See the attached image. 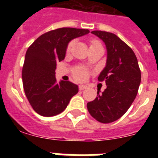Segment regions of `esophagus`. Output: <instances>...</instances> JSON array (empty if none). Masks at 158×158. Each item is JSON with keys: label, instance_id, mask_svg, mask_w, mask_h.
I'll list each match as a JSON object with an SVG mask.
<instances>
[{"label": "esophagus", "instance_id": "34e87169", "mask_svg": "<svg viewBox=\"0 0 158 158\" xmlns=\"http://www.w3.org/2000/svg\"><path fill=\"white\" fill-rule=\"evenodd\" d=\"M79 90H81H81H84V89H87V86L86 85H79Z\"/></svg>", "mask_w": 158, "mask_h": 158}]
</instances>
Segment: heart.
Listing matches in <instances>:
<instances>
[{"label":"heart","mask_w":158,"mask_h":158,"mask_svg":"<svg viewBox=\"0 0 158 158\" xmlns=\"http://www.w3.org/2000/svg\"><path fill=\"white\" fill-rule=\"evenodd\" d=\"M98 41L96 40H92L91 44L90 46H94L96 44H99ZM73 46V43H70L68 46V48H67V51H69L72 49ZM73 77L76 80L79 81H84L87 80L88 77H89V72H88L87 69H85V68H77V69H75L73 71Z\"/></svg>","instance_id":"1"}]
</instances>
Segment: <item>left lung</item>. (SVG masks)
<instances>
[{"label": "left lung", "instance_id": "8db88e82", "mask_svg": "<svg viewBox=\"0 0 158 158\" xmlns=\"http://www.w3.org/2000/svg\"><path fill=\"white\" fill-rule=\"evenodd\" d=\"M92 33L107 47L106 66L98 77L99 81H105L107 88L102 94L97 92L87 108L96 120L109 123L122 117L135 100L140 85L141 70L132 49L116 35L102 31Z\"/></svg>", "mask_w": 158, "mask_h": 158}]
</instances>
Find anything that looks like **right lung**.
I'll list each match as a JSON object with an SVG mask.
<instances>
[{"label":"right lung","mask_w":158,"mask_h":158,"mask_svg":"<svg viewBox=\"0 0 158 158\" xmlns=\"http://www.w3.org/2000/svg\"><path fill=\"white\" fill-rule=\"evenodd\" d=\"M88 29L62 27L42 35L28 47L22 69L24 93L31 106L42 116L62 113L78 93L72 82L55 78L57 62L65 58L68 43L88 34Z\"/></svg>","instance_id":"obj_1"}]
</instances>
